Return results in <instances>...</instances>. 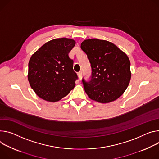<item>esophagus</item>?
Instances as JSON below:
<instances>
[{"mask_svg": "<svg viewBox=\"0 0 159 159\" xmlns=\"http://www.w3.org/2000/svg\"><path fill=\"white\" fill-rule=\"evenodd\" d=\"M77 75H78V77H79V79H82V71H79V73L77 74Z\"/></svg>", "mask_w": 159, "mask_h": 159, "instance_id": "34e87169", "label": "esophagus"}]
</instances>
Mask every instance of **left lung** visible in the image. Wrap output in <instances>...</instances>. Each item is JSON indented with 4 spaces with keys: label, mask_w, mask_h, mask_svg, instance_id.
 <instances>
[{
    "label": "left lung",
    "mask_w": 159,
    "mask_h": 159,
    "mask_svg": "<svg viewBox=\"0 0 159 159\" xmlns=\"http://www.w3.org/2000/svg\"><path fill=\"white\" fill-rule=\"evenodd\" d=\"M80 48L87 54L92 69L90 81L82 79L88 97L101 103L118 99L131 77V63L127 54L112 42L98 39L84 40Z\"/></svg>",
    "instance_id": "8db88e82"
}]
</instances>
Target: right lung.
Wrapping results in <instances>:
<instances>
[{
    "label": "right lung",
    "instance_id": "right-lung-1",
    "mask_svg": "<svg viewBox=\"0 0 159 159\" xmlns=\"http://www.w3.org/2000/svg\"><path fill=\"white\" fill-rule=\"evenodd\" d=\"M75 43L71 39H55L32 55L28 80L40 98L49 102H58L74 88L77 75L68 54Z\"/></svg>",
    "mask_w": 159,
    "mask_h": 159
}]
</instances>
